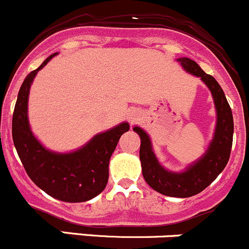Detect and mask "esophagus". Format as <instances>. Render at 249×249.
Returning a JSON list of instances; mask_svg holds the SVG:
<instances>
[{
  "label": "esophagus",
  "mask_w": 249,
  "mask_h": 249,
  "mask_svg": "<svg viewBox=\"0 0 249 249\" xmlns=\"http://www.w3.org/2000/svg\"><path fill=\"white\" fill-rule=\"evenodd\" d=\"M128 119H129V121H130V122H134L135 120L138 119V114H137V111H132V112H130V114L128 115Z\"/></svg>",
  "instance_id": "1"
}]
</instances>
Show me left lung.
Wrapping results in <instances>:
<instances>
[{
  "label": "left lung",
  "instance_id": "obj_1",
  "mask_svg": "<svg viewBox=\"0 0 249 249\" xmlns=\"http://www.w3.org/2000/svg\"><path fill=\"white\" fill-rule=\"evenodd\" d=\"M177 61H179L184 70L189 73L200 77L213 95L216 110V125L207 151L185 171H167L160 164L147 133L137 125L133 130L139 134L142 140L139 157L145 181L162 195L172 197H190L205 190L225 168L232 146L233 119L230 105L215 78L206 73L197 63L191 59L179 58Z\"/></svg>",
  "mask_w": 249,
  "mask_h": 249
}]
</instances>
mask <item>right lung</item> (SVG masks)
<instances>
[{
	"instance_id": "obj_1",
	"label": "right lung",
	"mask_w": 249,
	"mask_h": 249,
	"mask_svg": "<svg viewBox=\"0 0 249 249\" xmlns=\"http://www.w3.org/2000/svg\"><path fill=\"white\" fill-rule=\"evenodd\" d=\"M56 54L49 55L24 80L14 107L12 135L26 173L38 188L64 202H85L99 195L107 186L110 157L121 135L129 130V124L122 122L99 133L76 151L59 154L46 149L29 124V92L38 71Z\"/></svg>"
}]
</instances>
